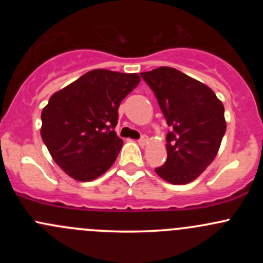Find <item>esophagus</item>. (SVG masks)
<instances>
[{"label": "esophagus", "mask_w": 263, "mask_h": 263, "mask_svg": "<svg viewBox=\"0 0 263 263\" xmlns=\"http://www.w3.org/2000/svg\"><path fill=\"white\" fill-rule=\"evenodd\" d=\"M140 146H144V145L147 144V136H141V139L139 140Z\"/></svg>", "instance_id": "esophagus-1"}]
</instances>
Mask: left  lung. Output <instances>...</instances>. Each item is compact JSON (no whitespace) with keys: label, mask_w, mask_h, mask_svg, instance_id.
Segmentation results:
<instances>
[{"label":"left lung","mask_w":263,"mask_h":263,"mask_svg":"<svg viewBox=\"0 0 263 263\" xmlns=\"http://www.w3.org/2000/svg\"><path fill=\"white\" fill-rule=\"evenodd\" d=\"M169 126L165 163L156 174L172 184L197 178L214 161L225 135L224 105L202 82L172 67L141 72Z\"/></svg>","instance_id":"left-lung-1"}]
</instances>
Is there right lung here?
Segmentation results:
<instances>
[{
    "instance_id": "add662e5",
    "label": "right lung",
    "mask_w": 263,
    "mask_h": 263,
    "mask_svg": "<svg viewBox=\"0 0 263 263\" xmlns=\"http://www.w3.org/2000/svg\"><path fill=\"white\" fill-rule=\"evenodd\" d=\"M139 82L137 73L92 70L50 97L42 139L71 178L92 181L113 165L123 145L115 131L119 104Z\"/></svg>"
}]
</instances>
